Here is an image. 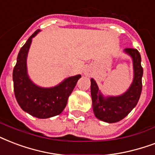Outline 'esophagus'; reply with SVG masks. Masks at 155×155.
Wrapping results in <instances>:
<instances>
[{
    "instance_id": "esophagus-1",
    "label": "esophagus",
    "mask_w": 155,
    "mask_h": 155,
    "mask_svg": "<svg viewBox=\"0 0 155 155\" xmlns=\"http://www.w3.org/2000/svg\"><path fill=\"white\" fill-rule=\"evenodd\" d=\"M84 74L86 75V76H90L91 74V70L90 69H87V68H86V69H84Z\"/></svg>"
}]
</instances>
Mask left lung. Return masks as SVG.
I'll list each match as a JSON object with an SVG mask.
<instances>
[{
  "label": "left lung",
  "instance_id": "obj_1",
  "mask_svg": "<svg viewBox=\"0 0 155 155\" xmlns=\"http://www.w3.org/2000/svg\"><path fill=\"white\" fill-rule=\"evenodd\" d=\"M124 51L133 59L134 81L129 90L119 96L104 97L94 79L91 78V92L94 116L100 120L116 123L130 113L137 104L142 90L143 69L141 64V55L137 49L126 48Z\"/></svg>",
  "mask_w": 155,
  "mask_h": 155
}]
</instances>
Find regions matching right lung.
Wrapping results in <instances>:
<instances>
[{"instance_id":"obj_1","label":"right lung","mask_w":155,"mask_h":155,"mask_svg":"<svg viewBox=\"0 0 155 155\" xmlns=\"http://www.w3.org/2000/svg\"><path fill=\"white\" fill-rule=\"evenodd\" d=\"M39 31H35L20 49L13 71V81L15 98L21 108L35 117L46 119L63 111L69 96L81 76L78 74L68 78L51 88H43L32 82L27 74L26 57L32 38Z\"/></svg>"}]
</instances>
